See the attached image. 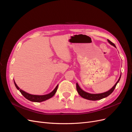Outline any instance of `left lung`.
I'll list each match as a JSON object with an SVG mask.
<instances>
[{"label": "left lung", "mask_w": 132, "mask_h": 132, "mask_svg": "<svg viewBox=\"0 0 132 132\" xmlns=\"http://www.w3.org/2000/svg\"><path fill=\"white\" fill-rule=\"evenodd\" d=\"M108 42H109L111 45H112L114 47H116L114 44L111 41H110L109 39H108ZM121 77V75H120V77H119V79L118 80V81H117L116 83V84L113 86L112 88L111 89H110V90H109L108 91L105 92V93H101V94H92L87 93H86V92L83 91L80 88V87H79V85L78 84V83H77V90L78 94L84 98L89 100H93V101L98 100H101L102 98H103L107 97L108 96H109L112 93V92L114 91L116 86V85L117 84V83L119 82V80H120Z\"/></svg>", "instance_id": "left-lung-1"}]
</instances>
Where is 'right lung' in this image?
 <instances>
[{"label": "right lung", "instance_id": "obj_1", "mask_svg": "<svg viewBox=\"0 0 132 132\" xmlns=\"http://www.w3.org/2000/svg\"><path fill=\"white\" fill-rule=\"evenodd\" d=\"M14 84H15V85L16 87L17 88V89L20 91L21 94L26 98L29 100H30L31 101L36 102H39L45 101V100H48V99L51 98L52 97H53L54 95V94H55V93H56V91L58 89V85L56 86V87H55V88L54 89V90L48 94L44 95H31L30 94H28V93H26L25 91H23L21 89H20L19 87L18 86V85H16V84L15 82V81H14Z\"/></svg>", "mask_w": 132, "mask_h": 132}]
</instances>
